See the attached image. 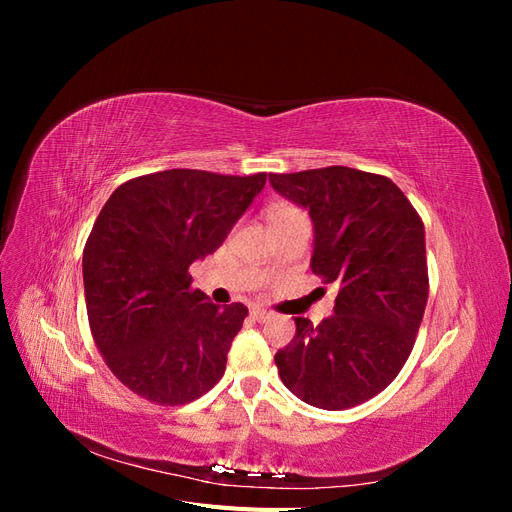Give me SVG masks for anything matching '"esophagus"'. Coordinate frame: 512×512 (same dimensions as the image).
Wrapping results in <instances>:
<instances>
[{"mask_svg":"<svg viewBox=\"0 0 512 512\" xmlns=\"http://www.w3.org/2000/svg\"><path fill=\"white\" fill-rule=\"evenodd\" d=\"M271 316H273V314L267 312V309H262V307H254V309H252V318H254L256 322H267Z\"/></svg>","mask_w":512,"mask_h":512,"instance_id":"obj_1","label":"esophagus"}]
</instances>
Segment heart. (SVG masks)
Returning a JSON list of instances; mask_svg holds the SVG:
<instances>
[{
  "mask_svg": "<svg viewBox=\"0 0 512 512\" xmlns=\"http://www.w3.org/2000/svg\"><path fill=\"white\" fill-rule=\"evenodd\" d=\"M301 213L297 207L290 205V203H275L269 207L267 211V220H284V218H290V215H297Z\"/></svg>",
  "mask_w": 512,
  "mask_h": 512,
  "instance_id": "b5f03b06",
  "label": "heart"
}]
</instances>
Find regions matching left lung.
Instances as JSON below:
<instances>
[{"mask_svg": "<svg viewBox=\"0 0 512 512\" xmlns=\"http://www.w3.org/2000/svg\"><path fill=\"white\" fill-rule=\"evenodd\" d=\"M269 181L312 215V271L339 284L331 318L316 327L294 318L277 371L309 406L354 408L384 391L414 348L429 297L423 220L389 177L365 170L327 166Z\"/></svg>", "mask_w": 512, "mask_h": 512, "instance_id": "left-lung-1", "label": "left lung"}]
</instances>
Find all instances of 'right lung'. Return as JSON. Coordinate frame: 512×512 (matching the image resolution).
I'll use <instances>...</instances> for the list:
<instances>
[{
  "label": "right lung",
  "mask_w": 512,
  "mask_h": 512,
  "mask_svg": "<svg viewBox=\"0 0 512 512\" xmlns=\"http://www.w3.org/2000/svg\"><path fill=\"white\" fill-rule=\"evenodd\" d=\"M265 183L267 173L173 168L106 200L83 250L87 318L104 363L138 397L183 406L222 380L247 307L209 303L188 269L218 250Z\"/></svg>",
  "instance_id": "add662e5"
}]
</instances>
